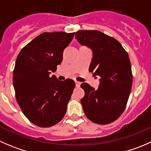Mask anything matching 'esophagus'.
<instances>
[{
	"label": "esophagus",
	"mask_w": 151,
	"mask_h": 151,
	"mask_svg": "<svg viewBox=\"0 0 151 151\" xmlns=\"http://www.w3.org/2000/svg\"><path fill=\"white\" fill-rule=\"evenodd\" d=\"M75 84H76V87H77V88H79V87L80 86V85H81V83L78 81H75Z\"/></svg>",
	"instance_id": "34e87169"
}]
</instances>
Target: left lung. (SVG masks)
Listing matches in <instances>:
<instances>
[{
	"mask_svg": "<svg viewBox=\"0 0 151 151\" xmlns=\"http://www.w3.org/2000/svg\"><path fill=\"white\" fill-rule=\"evenodd\" d=\"M75 38L80 45L91 49L89 71L101 77L97 90L88 83L81 84L85 91L81 99L83 111L93 123L113 122L124 111L132 90L129 55L118 41L99 30H79Z\"/></svg>",
	"mask_w": 151,
	"mask_h": 151,
	"instance_id": "1",
	"label": "left lung"
}]
</instances>
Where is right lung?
<instances>
[{"instance_id":"1","label":"right lung","mask_w":151,"mask_h":151,"mask_svg":"<svg viewBox=\"0 0 151 151\" xmlns=\"http://www.w3.org/2000/svg\"><path fill=\"white\" fill-rule=\"evenodd\" d=\"M74 33H43L21 50L13 72L16 99L27 118L40 127L60 122L66 112L75 83L60 81L55 75L63 52Z\"/></svg>"}]
</instances>
